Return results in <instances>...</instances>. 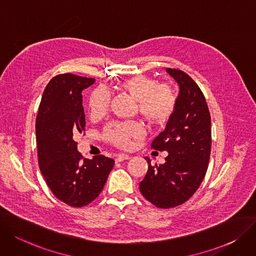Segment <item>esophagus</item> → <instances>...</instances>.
<instances>
[{"instance_id": "1", "label": "esophagus", "mask_w": 256, "mask_h": 256, "mask_svg": "<svg viewBox=\"0 0 256 256\" xmlns=\"http://www.w3.org/2000/svg\"><path fill=\"white\" fill-rule=\"evenodd\" d=\"M130 156L128 154H118L116 156V162H122V160H129Z\"/></svg>"}]
</instances>
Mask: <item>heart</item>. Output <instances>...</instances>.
Listing matches in <instances>:
<instances>
[{"label":"heart","mask_w":256,"mask_h":256,"mask_svg":"<svg viewBox=\"0 0 256 256\" xmlns=\"http://www.w3.org/2000/svg\"><path fill=\"white\" fill-rule=\"evenodd\" d=\"M118 89L138 102V114L150 126H162L171 118L176 107V94L169 85L158 84L147 76H134L120 80ZM109 105V94L98 89L91 94L89 110L92 118L105 114ZM142 128L134 122H114L105 130L106 140L114 146L126 148L130 140L140 136Z\"/></svg>","instance_id":"b5f03b06"}]
</instances>
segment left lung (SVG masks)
<instances>
[{
    "mask_svg": "<svg viewBox=\"0 0 256 256\" xmlns=\"http://www.w3.org/2000/svg\"><path fill=\"white\" fill-rule=\"evenodd\" d=\"M176 80L180 94L176 111L165 130L153 140L151 148L167 151L162 165L148 162L140 190L158 208H173L187 202L206 176L211 151V118L202 90L187 74L167 68Z\"/></svg>",
    "mask_w": 256,
    "mask_h": 256,
    "instance_id": "obj_1",
    "label": "left lung"
}]
</instances>
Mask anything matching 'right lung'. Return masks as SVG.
I'll list each match as a JSON object with an SVG mask.
<instances>
[{"label": "right lung", "instance_id": "add662e5", "mask_svg": "<svg viewBox=\"0 0 256 256\" xmlns=\"http://www.w3.org/2000/svg\"><path fill=\"white\" fill-rule=\"evenodd\" d=\"M94 78L56 76L46 86L36 120L40 170L54 196L71 207H83L103 190L114 160L105 156L84 158L76 136L85 131L82 91Z\"/></svg>", "mask_w": 256, "mask_h": 256}]
</instances>
